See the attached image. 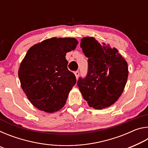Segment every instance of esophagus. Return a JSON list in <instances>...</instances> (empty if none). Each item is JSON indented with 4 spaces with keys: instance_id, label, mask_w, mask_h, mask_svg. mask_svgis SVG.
<instances>
[{
    "instance_id": "esophagus-1",
    "label": "esophagus",
    "mask_w": 148,
    "mask_h": 148,
    "mask_svg": "<svg viewBox=\"0 0 148 148\" xmlns=\"http://www.w3.org/2000/svg\"><path fill=\"white\" fill-rule=\"evenodd\" d=\"M74 74H75V76H76V79H78L79 75V72L78 71H76V72H74Z\"/></svg>"
}]
</instances>
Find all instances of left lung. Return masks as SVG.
<instances>
[{
	"instance_id": "left-lung-1",
	"label": "left lung",
	"mask_w": 148,
	"mask_h": 148,
	"mask_svg": "<svg viewBox=\"0 0 148 148\" xmlns=\"http://www.w3.org/2000/svg\"><path fill=\"white\" fill-rule=\"evenodd\" d=\"M80 47L88 58V73L77 86L90 107L102 110L121 97L129 76L128 64L118 50L102 45L94 37H84Z\"/></svg>"
}]
</instances>
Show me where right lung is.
<instances>
[{
  "instance_id": "right-lung-1",
  "label": "right lung",
  "mask_w": 148,
  "mask_h": 148,
  "mask_svg": "<svg viewBox=\"0 0 148 148\" xmlns=\"http://www.w3.org/2000/svg\"><path fill=\"white\" fill-rule=\"evenodd\" d=\"M74 38H51L31 47L20 63L21 87L34 107L47 113L61 110L76 84L66 54L76 48Z\"/></svg>"
}]
</instances>
